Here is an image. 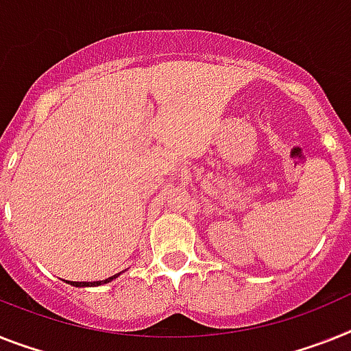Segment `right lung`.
Wrapping results in <instances>:
<instances>
[{"instance_id": "add662e5", "label": "right lung", "mask_w": 351, "mask_h": 351, "mask_svg": "<svg viewBox=\"0 0 351 351\" xmlns=\"http://www.w3.org/2000/svg\"><path fill=\"white\" fill-rule=\"evenodd\" d=\"M114 278H117V275L110 276L107 280H101V282H71V285H76V287H84V285H101V284H107V282H112Z\"/></svg>"}]
</instances>
